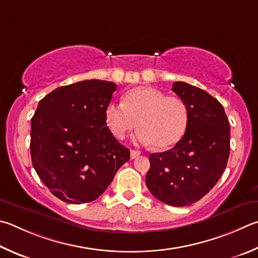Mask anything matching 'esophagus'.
Wrapping results in <instances>:
<instances>
[{
  "label": "esophagus",
  "mask_w": 258,
  "mask_h": 258,
  "mask_svg": "<svg viewBox=\"0 0 258 258\" xmlns=\"http://www.w3.org/2000/svg\"><path fill=\"white\" fill-rule=\"evenodd\" d=\"M140 154H141V152L138 151V150H131V159L138 158Z\"/></svg>",
  "instance_id": "obj_1"
}]
</instances>
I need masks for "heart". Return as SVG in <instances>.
I'll use <instances>...</instances> for the list:
<instances>
[{
	"instance_id": "obj_1",
	"label": "heart",
	"mask_w": 258,
	"mask_h": 258,
	"mask_svg": "<svg viewBox=\"0 0 258 258\" xmlns=\"http://www.w3.org/2000/svg\"><path fill=\"white\" fill-rule=\"evenodd\" d=\"M105 118L117 139H125L139 126V142L167 149L184 137L189 110L180 97L166 96L151 87H139L126 93L123 104L109 102L105 109Z\"/></svg>"
}]
</instances>
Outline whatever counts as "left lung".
<instances>
[{
  "instance_id": "1",
  "label": "left lung",
  "mask_w": 258,
  "mask_h": 258,
  "mask_svg": "<svg viewBox=\"0 0 258 258\" xmlns=\"http://www.w3.org/2000/svg\"><path fill=\"white\" fill-rule=\"evenodd\" d=\"M172 91L188 106V126L172 149L150 154L145 177L154 198L171 207H189L207 195L226 169L230 125L223 106L207 91L186 82Z\"/></svg>"
}]
</instances>
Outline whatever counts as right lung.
Listing matches in <instances>:
<instances>
[{
  "label": "right lung",
  "mask_w": 258,
  "mask_h": 258,
  "mask_svg": "<svg viewBox=\"0 0 258 258\" xmlns=\"http://www.w3.org/2000/svg\"><path fill=\"white\" fill-rule=\"evenodd\" d=\"M116 84L86 80L59 87L39 101L31 118V161L56 198L71 204L97 200L130 160V150L105 118Z\"/></svg>",
  "instance_id": "obj_1"
}]
</instances>
